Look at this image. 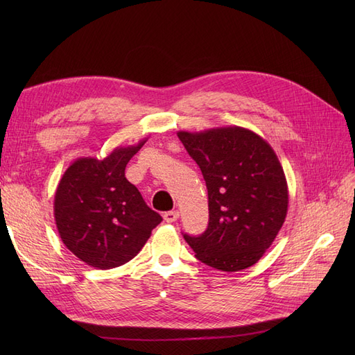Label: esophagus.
<instances>
[{"instance_id": "obj_1", "label": "esophagus", "mask_w": 355, "mask_h": 355, "mask_svg": "<svg viewBox=\"0 0 355 355\" xmlns=\"http://www.w3.org/2000/svg\"><path fill=\"white\" fill-rule=\"evenodd\" d=\"M178 218H179V211H178V210H171V211L164 213V220L168 222V223L175 222Z\"/></svg>"}]
</instances>
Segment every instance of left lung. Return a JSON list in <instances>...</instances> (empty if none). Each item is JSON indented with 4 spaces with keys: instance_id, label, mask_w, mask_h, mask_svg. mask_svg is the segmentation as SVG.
I'll return each instance as SVG.
<instances>
[{
    "instance_id": "left-lung-1",
    "label": "left lung",
    "mask_w": 355,
    "mask_h": 355,
    "mask_svg": "<svg viewBox=\"0 0 355 355\" xmlns=\"http://www.w3.org/2000/svg\"><path fill=\"white\" fill-rule=\"evenodd\" d=\"M200 166L209 194V227L184 239L202 263L235 272L254 265L286 220L288 189L271 145L249 128L230 125L178 132Z\"/></svg>"
}]
</instances>
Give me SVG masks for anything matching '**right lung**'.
I'll return each instance as SVG.
<instances>
[{
    "label": "right lung",
    "instance_id": "add662e5",
    "mask_svg": "<svg viewBox=\"0 0 355 355\" xmlns=\"http://www.w3.org/2000/svg\"><path fill=\"white\" fill-rule=\"evenodd\" d=\"M118 146L99 159L80 157L55 194V220L67 249L96 270L132 261L163 220L125 179V166L144 146Z\"/></svg>",
    "mask_w": 355,
    "mask_h": 355
}]
</instances>
